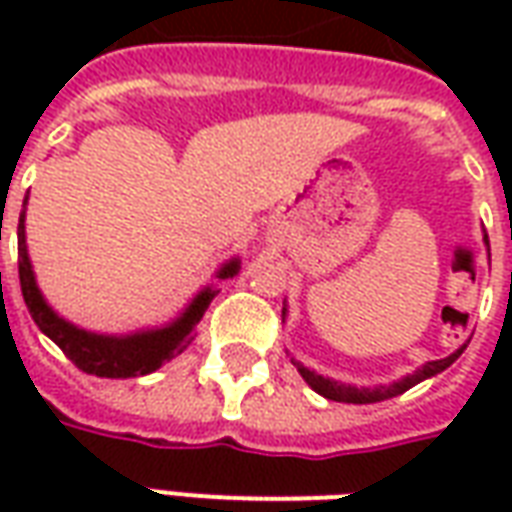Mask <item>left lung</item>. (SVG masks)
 Segmentation results:
<instances>
[{
    "label": "left lung",
    "mask_w": 512,
    "mask_h": 512,
    "mask_svg": "<svg viewBox=\"0 0 512 512\" xmlns=\"http://www.w3.org/2000/svg\"><path fill=\"white\" fill-rule=\"evenodd\" d=\"M485 246H488V235H485ZM463 348H466V345H461V348H458L455 354L447 356V359H436V362L422 365L417 373L400 378V381H395V384L373 386V389H365V386H362V389H356V386L340 384V381H332V378H323L318 376V373L307 370V367L301 365V362H296V359H293V365L299 367L301 378H304V381H307L318 395L329 397V400H337V403H378V400H389V397L403 395V392H408L411 386H417L419 381H425V378L436 376V373H441V370H447V367H450L452 362L463 354Z\"/></svg>",
    "instance_id": "obj_1"
}]
</instances>
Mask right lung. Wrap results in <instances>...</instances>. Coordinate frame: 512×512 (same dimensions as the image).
<instances>
[{
    "instance_id": "obj_1",
    "label": "right lung",
    "mask_w": 512,
    "mask_h": 512,
    "mask_svg": "<svg viewBox=\"0 0 512 512\" xmlns=\"http://www.w3.org/2000/svg\"><path fill=\"white\" fill-rule=\"evenodd\" d=\"M27 202V200H24ZM238 257L219 268V279L235 277L238 274ZM18 279H21V293L27 301V310L38 329L54 343L60 345L62 354L71 359L82 373L98 378H136L147 376L158 367L169 362L172 356L183 354L197 334V323L208 310V304L216 296V290L205 288L194 296L186 312L178 321H172L164 329H150V332L126 334V337H109V334H93L76 329L73 323L60 318L51 310L46 299L40 296L38 282L32 274V263L27 257V241H24V211L18 219Z\"/></svg>"
}]
</instances>
